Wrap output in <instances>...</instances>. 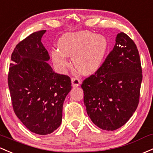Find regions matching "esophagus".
Segmentation results:
<instances>
[{
    "label": "esophagus",
    "instance_id": "obj_1",
    "mask_svg": "<svg viewBox=\"0 0 153 153\" xmlns=\"http://www.w3.org/2000/svg\"><path fill=\"white\" fill-rule=\"evenodd\" d=\"M72 81V85L73 86H78L81 84V80L77 77H73L71 79Z\"/></svg>",
    "mask_w": 153,
    "mask_h": 153
}]
</instances>
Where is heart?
<instances>
[{
	"instance_id": "1",
	"label": "heart",
	"mask_w": 153,
	"mask_h": 153,
	"mask_svg": "<svg viewBox=\"0 0 153 153\" xmlns=\"http://www.w3.org/2000/svg\"><path fill=\"white\" fill-rule=\"evenodd\" d=\"M108 43L102 35L89 31H77L64 35L59 42V51L52 52L54 63L64 70L70 66L65 56L72 57L73 65L80 72L89 75L102 65Z\"/></svg>"
}]
</instances>
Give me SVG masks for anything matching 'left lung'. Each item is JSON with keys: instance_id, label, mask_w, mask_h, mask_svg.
<instances>
[{"instance_id": "1", "label": "left lung", "mask_w": 153, "mask_h": 153, "mask_svg": "<svg viewBox=\"0 0 153 153\" xmlns=\"http://www.w3.org/2000/svg\"><path fill=\"white\" fill-rule=\"evenodd\" d=\"M101 67L83 80V101L92 123L105 131L125 125L139 105L142 70L133 39L121 32Z\"/></svg>"}]
</instances>
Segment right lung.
<instances>
[{
	"label": "right lung",
	"mask_w": 153,
	"mask_h": 153,
	"mask_svg": "<svg viewBox=\"0 0 153 153\" xmlns=\"http://www.w3.org/2000/svg\"><path fill=\"white\" fill-rule=\"evenodd\" d=\"M45 31L34 32L16 45L8 74L14 113L30 131L39 135L60 126L64 101L72 89L70 77L56 73L47 63L50 56L41 42Z\"/></svg>",
	"instance_id": "1"
}]
</instances>
